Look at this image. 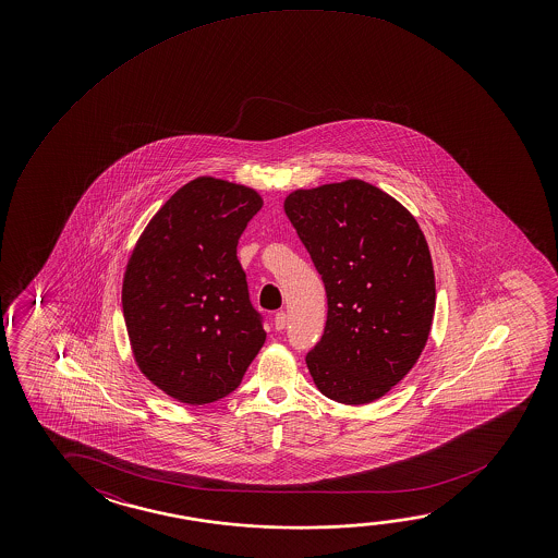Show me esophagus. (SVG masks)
Returning a JSON list of instances; mask_svg holds the SVG:
<instances>
[{
	"label": "esophagus",
	"mask_w": 558,
	"mask_h": 558,
	"mask_svg": "<svg viewBox=\"0 0 558 558\" xmlns=\"http://www.w3.org/2000/svg\"><path fill=\"white\" fill-rule=\"evenodd\" d=\"M275 327L276 330H283L286 329V327H288V315H286L283 311H280V313H276Z\"/></svg>",
	"instance_id": "34e87169"
}]
</instances>
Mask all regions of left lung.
Returning <instances> with one entry per match:
<instances>
[{"instance_id":"1","label":"left lung","mask_w":558,"mask_h":558,"mask_svg":"<svg viewBox=\"0 0 558 558\" xmlns=\"http://www.w3.org/2000/svg\"><path fill=\"white\" fill-rule=\"evenodd\" d=\"M283 210L327 292V325L305 356L313 381L342 404L384 397L416 364L436 307L418 223L357 179L292 192Z\"/></svg>"}]
</instances>
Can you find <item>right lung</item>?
I'll return each instance as SVG.
<instances>
[{
  "label": "right lung",
  "instance_id": "add662e5",
  "mask_svg": "<svg viewBox=\"0 0 558 558\" xmlns=\"http://www.w3.org/2000/svg\"><path fill=\"white\" fill-rule=\"evenodd\" d=\"M263 201L211 177L174 192L130 258L122 311L137 366L165 393L208 404L238 389L266 340L238 258Z\"/></svg>",
  "mask_w": 558,
  "mask_h": 558
}]
</instances>
